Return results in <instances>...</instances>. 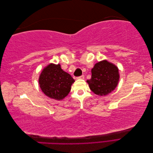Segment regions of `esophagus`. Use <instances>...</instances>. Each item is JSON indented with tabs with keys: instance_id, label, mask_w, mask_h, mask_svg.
<instances>
[{
	"instance_id": "obj_1",
	"label": "esophagus",
	"mask_w": 153,
	"mask_h": 153,
	"mask_svg": "<svg viewBox=\"0 0 153 153\" xmlns=\"http://www.w3.org/2000/svg\"><path fill=\"white\" fill-rule=\"evenodd\" d=\"M84 75H82L80 76H78L76 78V79H84Z\"/></svg>"
}]
</instances>
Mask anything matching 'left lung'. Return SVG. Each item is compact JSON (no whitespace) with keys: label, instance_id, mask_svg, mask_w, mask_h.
<instances>
[{"label":"left lung","instance_id":"obj_1","mask_svg":"<svg viewBox=\"0 0 153 153\" xmlns=\"http://www.w3.org/2000/svg\"><path fill=\"white\" fill-rule=\"evenodd\" d=\"M91 78L87 80L91 90L99 96H106L116 88L119 74L118 68L106 60L95 64L91 69Z\"/></svg>","mask_w":153,"mask_h":153}]
</instances>
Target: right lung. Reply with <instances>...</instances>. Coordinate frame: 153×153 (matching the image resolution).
<instances>
[{
  "instance_id": "obj_1",
  "label": "right lung",
  "mask_w": 153,
  "mask_h": 153,
  "mask_svg": "<svg viewBox=\"0 0 153 153\" xmlns=\"http://www.w3.org/2000/svg\"><path fill=\"white\" fill-rule=\"evenodd\" d=\"M75 80L63 71L59 64L51 63L45 67L39 78V84L43 93L56 100L64 99L71 91Z\"/></svg>"
}]
</instances>
